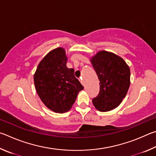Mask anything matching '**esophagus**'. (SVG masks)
Returning a JSON list of instances; mask_svg holds the SVG:
<instances>
[{
    "label": "esophagus",
    "mask_w": 156,
    "mask_h": 156,
    "mask_svg": "<svg viewBox=\"0 0 156 156\" xmlns=\"http://www.w3.org/2000/svg\"><path fill=\"white\" fill-rule=\"evenodd\" d=\"M80 82H81V83L82 84V85H84V82H83V79H82V77H81L80 78Z\"/></svg>",
    "instance_id": "1"
}]
</instances>
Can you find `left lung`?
I'll return each instance as SVG.
<instances>
[{
    "label": "left lung",
    "mask_w": 156,
    "mask_h": 156,
    "mask_svg": "<svg viewBox=\"0 0 156 156\" xmlns=\"http://www.w3.org/2000/svg\"><path fill=\"white\" fill-rule=\"evenodd\" d=\"M90 62L100 81V91L92 99L100 112L114 110L121 104L130 86V69L122 57L111 52L101 51Z\"/></svg>",
    "instance_id": "obj_1"
}]
</instances>
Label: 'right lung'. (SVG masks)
Returning a JSON list of instances; mask_svg holds the SVG:
<instances>
[{"mask_svg": "<svg viewBox=\"0 0 156 156\" xmlns=\"http://www.w3.org/2000/svg\"><path fill=\"white\" fill-rule=\"evenodd\" d=\"M67 60L64 48H55L41 60L34 76L35 90L41 101L56 113L69 110L79 92L83 89L74 75L73 68H67Z\"/></svg>", "mask_w": 156, "mask_h": 156, "instance_id": "add662e5", "label": "right lung"}]
</instances>
